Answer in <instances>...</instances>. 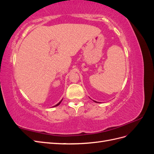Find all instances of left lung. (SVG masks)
I'll return each mask as SVG.
<instances>
[{
	"instance_id": "left-lung-1",
	"label": "left lung",
	"mask_w": 154,
	"mask_h": 154,
	"mask_svg": "<svg viewBox=\"0 0 154 154\" xmlns=\"http://www.w3.org/2000/svg\"><path fill=\"white\" fill-rule=\"evenodd\" d=\"M94 102H96V103H98V102H97V101H94Z\"/></svg>"
}]
</instances>
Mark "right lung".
Wrapping results in <instances>:
<instances>
[{"instance_id": "add662e5", "label": "right lung", "mask_w": 154, "mask_h": 154, "mask_svg": "<svg viewBox=\"0 0 154 154\" xmlns=\"http://www.w3.org/2000/svg\"><path fill=\"white\" fill-rule=\"evenodd\" d=\"M62 100H61V101H60V102H59V103H57V105H54V106H53V107H55V106H58V105H60V103H61V102H62Z\"/></svg>"}]
</instances>
